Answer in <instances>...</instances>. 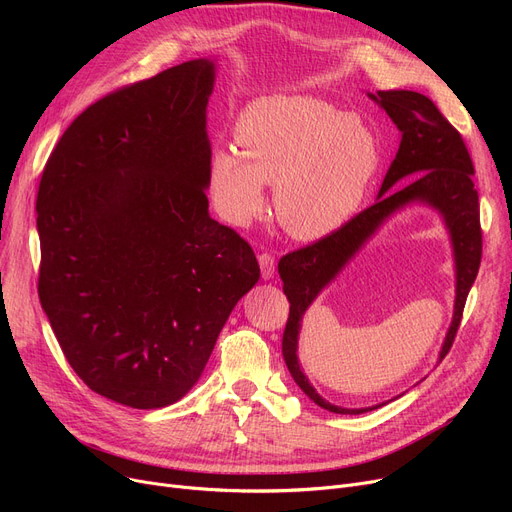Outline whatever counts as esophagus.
Instances as JSON below:
<instances>
[{"instance_id":"obj_1","label":"esophagus","mask_w":512,"mask_h":512,"mask_svg":"<svg viewBox=\"0 0 512 512\" xmlns=\"http://www.w3.org/2000/svg\"><path fill=\"white\" fill-rule=\"evenodd\" d=\"M257 259H259V267H261V278L263 280L274 278V274H276V261H274V257L270 253H261Z\"/></svg>"}]
</instances>
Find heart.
<instances>
[{
    "label": "heart",
    "instance_id": "obj_1",
    "mask_svg": "<svg viewBox=\"0 0 512 512\" xmlns=\"http://www.w3.org/2000/svg\"><path fill=\"white\" fill-rule=\"evenodd\" d=\"M234 145L209 161V193L222 218L247 226L274 182V213L299 240H319L359 209L380 164L369 126L307 95L251 101L234 122Z\"/></svg>",
    "mask_w": 512,
    "mask_h": 512
}]
</instances>
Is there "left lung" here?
I'll return each mask as SVG.
<instances>
[{"mask_svg": "<svg viewBox=\"0 0 512 512\" xmlns=\"http://www.w3.org/2000/svg\"><path fill=\"white\" fill-rule=\"evenodd\" d=\"M378 103L400 130V145L390 164L378 201L361 211L351 222L321 238L313 245L284 255L278 274L284 282V294L290 313L282 338V355L297 386L317 407L340 415H359L382 405L365 409H344L321 398L299 363V332L305 311L336 276L344 270L378 232L388 218L413 203L436 209L450 234L456 297L452 324L446 332L440 361L450 351L456 330L461 326L467 294L477 278L481 263V226L479 197L473 186V161L465 141L436 107V103L415 91H378L367 93ZM412 182L409 183L408 180ZM407 181V185L401 182ZM403 186L400 187L399 184Z\"/></svg>", "mask_w": 512, "mask_h": 512, "instance_id": "1", "label": "left lung"}]
</instances>
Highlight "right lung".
Wrapping results in <instances>:
<instances>
[{"mask_svg": "<svg viewBox=\"0 0 512 512\" xmlns=\"http://www.w3.org/2000/svg\"><path fill=\"white\" fill-rule=\"evenodd\" d=\"M215 62H184L89 105L37 193L39 299L93 392L161 409L191 390L259 280L245 238L209 215Z\"/></svg>", "mask_w": 512, "mask_h": 512, "instance_id": "add662e5", "label": "right lung"}]
</instances>
